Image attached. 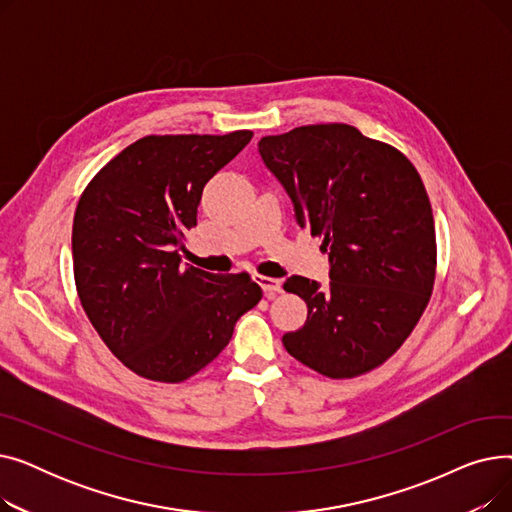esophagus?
I'll return each instance as SVG.
<instances>
[{
  "mask_svg": "<svg viewBox=\"0 0 512 512\" xmlns=\"http://www.w3.org/2000/svg\"><path fill=\"white\" fill-rule=\"evenodd\" d=\"M255 282L263 288V292H265V297H267V299H274L278 292H282V280H278V278H270V276H259V274H255Z\"/></svg>",
  "mask_w": 512,
  "mask_h": 512,
  "instance_id": "1",
  "label": "esophagus"
}]
</instances>
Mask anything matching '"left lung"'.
<instances>
[{
  "label": "left lung",
  "instance_id": "1",
  "mask_svg": "<svg viewBox=\"0 0 512 512\" xmlns=\"http://www.w3.org/2000/svg\"><path fill=\"white\" fill-rule=\"evenodd\" d=\"M294 215L330 255V286L290 276L307 321L286 351L332 380L388 361L417 326L436 280V228L419 172L348 124H311L259 141Z\"/></svg>",
  "mask_w": 512,
  "mask_h": 512
}]
</instances>
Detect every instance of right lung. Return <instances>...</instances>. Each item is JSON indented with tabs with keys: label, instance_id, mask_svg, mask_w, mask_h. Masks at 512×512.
Wrapping results in <instances>:
<instances>
[{
	"label": "right lung",
	"instance_id": "right-lung-1",
	"mask_svg": "<svg viewBox=\"0 0 512 512\" xmlns=\"http://www.w3.org/2000/svg\"><path fill=\"white\" fill-rule=\"evenodd\" d=\"M253 139L149 134L95 174L72 224L80 305L105 346L141 378L178 384L218 357L236 321L261 301L247 272L182 267L203 186Z\"/></svg>",
	"mask_w": 512,
	"mask_h": 512
}]
</instances>
